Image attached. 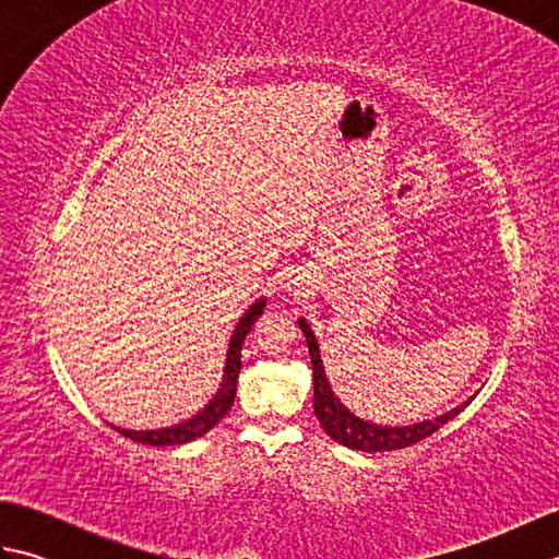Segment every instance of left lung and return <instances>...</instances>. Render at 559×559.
I'll return each mask as SVG.
<instances>
[{
	"label": "left lung",
	"instance_id": "1",
	"mask_svg": "<svg viewBox=\"0 0 559 559\" xmlns=\"http://www.w3.org/2000/svg\"><path fill=\"white\" fill-rule=\"evenodd\" d=\"M298 324L307 338V346H310V360H312V374H314V415L319 418V425L326 430V435L331 439H336V442L343 447L358 449V451H394V449L411 447L415 442H420V439L430 437L432 432H437L439 427L447 425L451 418H456V415L471 403L468 399L466 403H461V406H456L454 411H449L444 415H439L435 420H423L415 425L389 427V425L367 423L358 418V415H353L334 396V391H331V384L324 372L322 358H319V346L312 329L305 319H298Z\"/></svg>",
	"mask_w": 559,
	"mask_h": 559
}]
</instances>
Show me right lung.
I'll return each mask as SVG.
<instances>
[{
	"label": "right lung",
	"mask_w": 559,
	"mask_h": 559,
	"mask_svg": "<svg viewBox=\"0 0 559 559\" xmlns=\"http://www.w3.org/2000/svg\"><path fill=\"white\" fill-rule=\"evenodd\" d=\"M266 300L261 298L257 300L249 310L242 314L240 322H237V329L233 331V338H230V346H228V360H225V370H223V382L218 394L213 396L204 411H199L194 418H189L180 425H173V427H160V430H122V427H115L117 432L134 439V442L141 444H151V447H175V444H187L192 442V439H199L201 435H206L211 427H216L223 418L225 413L233 408V401H235V391H237V374H240V353H242V343L245 336L249 334V329L257 322V317L264 312Z\"/></svg>",
	"instance_id": "add662e5"
}]
</instances>
